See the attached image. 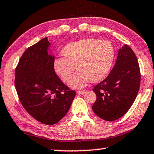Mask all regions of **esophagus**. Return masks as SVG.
I'll return each mask as SVG.
<instances>
[{"mask_svg": "<svg viewBox=\"0 0 154 154\" xmlns=\"http://www.w3.org/2000/svg\"><path fill=\"white\" fill-rule=\"evenodd\" d=\"M86 93V90L77 91V94H79V95H84V94H85Z\"/></svg>", "mask_w": 154, "mask_h": 154, "instance_id": "34e87169", "label": "esophagus"}]
</instances>
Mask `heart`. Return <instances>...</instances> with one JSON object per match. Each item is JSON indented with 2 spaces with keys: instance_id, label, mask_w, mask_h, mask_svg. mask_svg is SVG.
Returning a JSON list of instances; mask_svg holds the SVG:
<instances>
[{
  "instance_id": "1",
  "label": "heart",
  "mask_w": 154,
  "mask_h": 154,
  "mask_svg": "<svg viewBox=\"0 0 154 154\" xmlns=\"http://www.w3.org/2000/svg\"><path fill=\"white\" fill-rule=\"evenodd\" d=\"M61 53L63 58L55 59L54 70L63 82H68L76 67L78 72L69 83L73 88H83L90 82L97 83L104 79L115 58L114 47L109 41L93 38L68 43Z\"/></svg>"
}]
</instances>
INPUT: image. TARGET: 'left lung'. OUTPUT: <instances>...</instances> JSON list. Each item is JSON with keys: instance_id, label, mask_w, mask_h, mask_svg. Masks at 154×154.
Returning <instances> with one entry per match:
<instances>
[{"instance_id": "8db88e82", "label": "left lung", "mask_w": 154, "mask_h": 154, "mask_svg": "<svg viewBox=\"0 0 154 154\" xmlns=\"http://www.w3.org/2000/svg\"><path fill=\"white\" fill-rule=\"evenodd\" d=\"M140 84L136 54L128 45L118 51L116 64L108 77L94 87L97 100L92 109L99 118L114 121L122 117L134 104Z\"/></svg>"}]
</instances>
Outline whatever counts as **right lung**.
I'll return each mask as SVG.
<instances>
[{"mask_svg":"<svg viewBox=\"0 0 154 154\" xmlns=\"http://www.w3.org/2000/svg\"><path fill=\"white\" fill-rule=\"evenodd\" d=\"M51 46L45 37L27 48L16 68L14 82L23 106L34 119L48 125L66 116L76 95L55 73Z\"/></svg>","mask_w":154,"mask_h":154,"instance_id":"add662e5","label":"right lung"}]
</instances>
